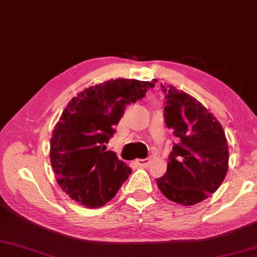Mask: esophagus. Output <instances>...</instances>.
Masks as SVG:
<instances>
[{
  "instance_id": "34e87169",
  "label": "esophagus",
  "mask_w": 257,
  "mask_h": 257,
  "mask_svg": "<svg viewBox=\"0 0 257 257\" xmlns=\"http://www.w3.org/2000/svg\"><path fill=\"white\" fill-rule=\"evenodd\" d=\"M136 163H137L138 166L140 167H148L150 165V159L149 158H146V159H138L137 161H136Z\"/></svg>"
}]
</instances>
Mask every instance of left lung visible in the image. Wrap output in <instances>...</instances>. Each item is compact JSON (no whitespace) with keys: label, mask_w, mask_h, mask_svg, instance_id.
Listing matches in <instances>:
<instances>
[{"label":"left lung","mask_w":257,"mask_h":257,"mask_svg":"<svg viewBox=\"0 0 257 257\" xmlns=\"http://www.w3.org/2000/svg\"><path fill=\"white\" fill-rule=\"evenodd\" d=\"M157 84L158 79H152ZM165 92L163 117L176 136L167 172L157 184L162 194L181 205H193L219 189L228 168V146L222 125L201 102L172 85Z\"/></svg>","instance_id":"obj_1"}]
</instances>
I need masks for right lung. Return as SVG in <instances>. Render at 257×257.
Returning <instances> with one entry per match:
<instances>
[{"label":"right lung","instance_id":"add662e5","mask_svg":"<svg viewBox=\"0 0 257 257\" xmlns=\"http://www.w3.org/2000/svg\"><path fill=\"white\" fill-rule=\"evenodd\" d=\"M154 83L117 78L74 97L51 139V163L57 183L70 199L89 209L110 201L132 169L106 150L129 103L143 99Z\"/></svg>","mask_w":257,"mask_h":257}]
</instances>
